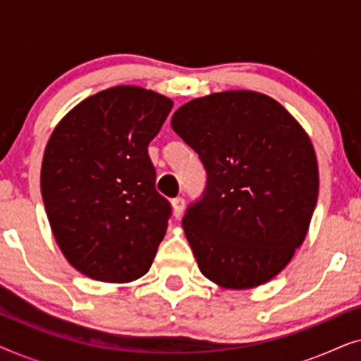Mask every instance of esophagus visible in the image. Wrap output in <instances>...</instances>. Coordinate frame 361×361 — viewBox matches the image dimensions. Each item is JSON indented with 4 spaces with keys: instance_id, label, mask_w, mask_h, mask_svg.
Listing matches in <instances>:
<instances>
[{
    "instance_id": "1",
    "label": "esophagus",
    "mask_w": 361,
    "mask_h": 361,
    "mask_svg": "<svg viewBox=\"0 0 361 361\" xmlns=\"http://www.w3.org/2000/svg\"><path fill=\"white\" fill-rule=\"evenodd\" d=\"M184 207H185V200L182 199V197H176V199L172 200V210H174L176 219H179V216L182 215V212H184Z\"/></svg>"
}]
</instances>
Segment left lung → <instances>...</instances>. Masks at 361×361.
Wrapping results in <instances>:
<instances>
[{
    "instance_id": "8db88e82",
    "label": "left lung",
    "mask_w": 361,
    "mask_h": 361,
    "mask_svg": "<svg viewBox=\"0 0 361 361\" xmlns=\"http://www.w3.org/2000/svg\"><path fill=\"white\" fill-rule=\"evenodd\" d=\"M171 125L207 171L182 219L202 274L226 289L268 283L302 245L317 204L309 136L283 105L250 90L195 98Z\"/></svg>"
}]
</instances>
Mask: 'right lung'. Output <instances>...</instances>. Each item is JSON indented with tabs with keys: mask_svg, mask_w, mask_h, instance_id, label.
I'll list each match as a JSON object with an SVG mask.
<instances>
[{
	"mask_svg": "<svg viewBox=\"0 0 361 361\" xmlns=\"http://www.w3.org/2000/svg\"><path fill=\"white\" fill-rule=\"evenodd\" d=\"M172 110L164 95L120 85L68 111L44 151L41 192L59 248L77 271L130 283L149 271L171 204L147 154Z\"/></svg>",
	"mask_w": 361,
	"mask_h": 361,
	"instance_id": "right-lung-1",
	"label": "right lung"
}]
</instances>
